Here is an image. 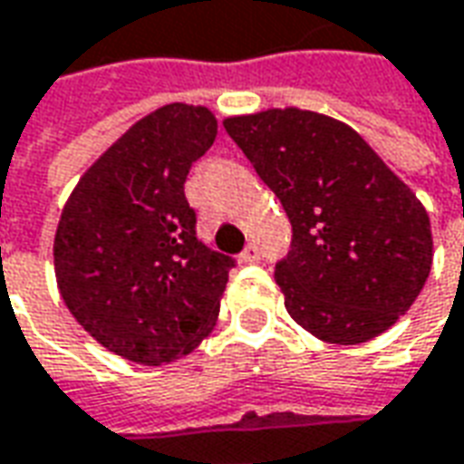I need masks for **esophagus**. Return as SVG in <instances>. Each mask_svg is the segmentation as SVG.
<instances>
[{
    "mask_svg": "<svg viewBox=\"0 0 464 464\" xmlns=\"http://www.w3.org/2000/svg\"><path fill=\"white\" fill-rule=\"evenodd\" d=\"M261 258V251H258L256 244H248L244 248V254H241V261L244 264H254V261H258Z\"/></svg>",
    "mask_w": 464,
    "mask_h": 464,
    "instance_id": "obj_1",
    "label": "esophagus"
}]
</instances>
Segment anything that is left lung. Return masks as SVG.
I'll return each instance as SVG.
<instances>
[{"label": "left lung", "mask_w": 464, "mask_h": 464, "mask_svg": "<svg viewBox=\"0 0 464 464\" xmlns=\"http://www.w3.org/2000/svg\"><path fill=\"white\" fill-rule=\"evenodd\" d=\"M292 223L274 279L292 320L358 345L404 314L431 269L430 216L351 126L269 109L223 121Z\"/></svg>", "instance_id": "1"}]
</instances>
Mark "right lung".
<instances>
[{"mask_svg": "<svg viewBox=\"0 0 464 464\" xmlns=\"http://www.w3.org/2000/svg\"><path fill=\"white\" fill-rule=\"evenodd\" d=\"M216 134L206 106H162L88 167L63 208L53 246L63 302L126 361L182 358L218 320L236 258L198 238L185 198Z\"/></svg>", "mask_w": 464, "mask_h": 464, "instance_id": "obj_1", "label": "right lung"}]
</instances>
